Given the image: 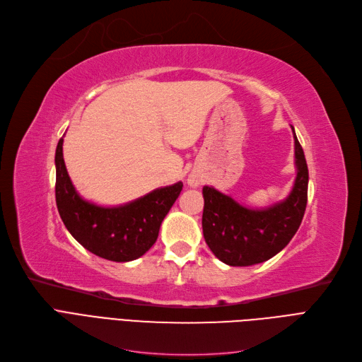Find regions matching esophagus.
Segmentation results:
<instances>
[{"instance_id":"34e87169","label":"esophagus","mask_w":362,"mask_h":362,"mask_svg":"<svg viewBox=\"0 0 362 362\" xmlns=\"http://www.w3.org/2000/svg\"><path fill=\"white\" fill-rule=\"evenodd\" d=\"M190 185L196 187V185H199V181L197 180H190Z\"/></svg>"}]
</instances>
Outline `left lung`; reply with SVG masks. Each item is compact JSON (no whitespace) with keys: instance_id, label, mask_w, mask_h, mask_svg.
I'll return each mask as SVG.
<instances>
[{"instance_id":"8db88e82","label":"left lung","mask_w":362,"mask_h":362,"mask_svg":"<svg viewBox=\"0 0 362 362\" xmlns=\"http://www.w3.org/2000/svg\"><path fill=\"white\" fill-rule=\"evenodd\" d=\"M292 132L296 178L284 201L265 209H252L214 187H204V238L226 265L250 267L271 259L289 244L300 228L307 206L308 169L293 127Z\"/></svg>"}]
</instances>
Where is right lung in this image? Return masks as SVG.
Returning a JSON list of instances; mask_svg holds the SVG:
<instances>
[{
  "label": "right lung",
  "mask_w": 362,
  "mask_h": 362,
  "mask_svg": "<svg viewBox=\"0 0 362 362\" xmlns=\"http://www.w3.org/2000/svg\"><path fill=\"white\" fill-rule=\"evenodd\" d=\"M62 138L55 151V199L67 230L86 250L112 262H130L157 241L160 224L175 204L182 182L161 187L133 202L100 206L85 201L74 189L62 157Z\"/></svg>",
  "instance_id": "add662e5"
}]
</instances>
